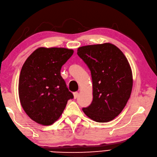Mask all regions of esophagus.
Returning a JSON list of instances; mask_svg holds the SVG:
<instances>
[{
  "instance_id": "obj_1",
  "label": "esophagus",
  "mask_w": 157,
  "mask_h": 157,
  "mask_svg": "<svg viewBox=\"0 0 157 157\" xmlns=\"http://www.w3.org/2000/svg\"><path fill=\"white\" fill-rule=\"evenodd\" d=\"M73 95H74V98H75V99H76V98L78 97V92H74V93H73Z\"/></svg>"
}]
</instances>
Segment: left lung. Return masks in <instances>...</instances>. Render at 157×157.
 <instances>
[{"mask_svg": "<svg viewBox=\"0 0 157 157\" xmlns=\"http://www.w3.org/2000/svg\"><path fill=\"white\" fill-rule=\"evenodd\" d=\"M77 54L91 70L93 101L82 111L98 123L113 120L125 106L133 87L132 70L123 53L110 43L78 47Z\"/></svg>", "mask_w": 157, "mask_h": 157, "instance_id": "left-lung-1", "label": "left lung"}]
</instances>
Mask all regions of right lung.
<instances>
[{"mask_svg":"<svg viewBox=\"0 0 157 157\" xmlns=\"http://www.w3.org/2000/svg\"><path fill=\"white\" fill-rule=\"evenodd\" d=\"M74 51L39 47L25 61L19 79V98L32 120L47 126L59 119L73 95L60 75L62 66Z\"/></svg>","mask_w":157,"mask_h":157,"instance_id":"obj_1","label":"right lung"}]
</instances>
